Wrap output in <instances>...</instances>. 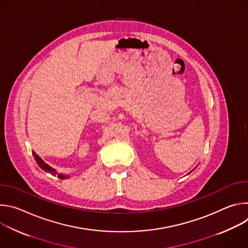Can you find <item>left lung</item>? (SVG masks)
<instances>
[{
	"label": "left lung",
	"mask_w": 248,
	"mask_h": 248,
	"mask_svg": "<svg viewBox=\"0 0 248 248\" xmlns=\"http://www.w3.org/2000/svg\"><path fill=\"white\" fill-rule=\"evenodd\" d=\"M190 172H191V171H190Z\"/></svg>",
	"instance_id": "1"
}]
</instances>
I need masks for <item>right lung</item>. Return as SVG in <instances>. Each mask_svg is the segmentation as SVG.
<instances>
[{"mask_svg":"<svg viewBox=\"0 0 248 248\" xmlns=\"http://www.w3.org/2000/svg\"><path fill=\"white\" fill-rule=\"evenodd\" d=\"M32 154H33V156H34V159L36 160V163L38 164V166H39L42 170H44L45 171L50 172V173L53 174V175H58V178H60V179H62V180H64V179H68V178H69L68 174L60 173V172H58L55 169H53L51 166H49L48 164H46V163H45L36 153H35L34 151H32Z\"/></svg>","mask_w":248,"mask_h":248,"instance_id":"1","label":"right lung"}]
</instances>
